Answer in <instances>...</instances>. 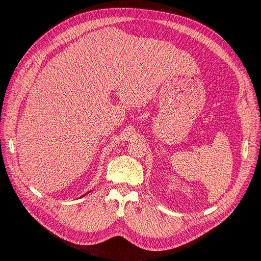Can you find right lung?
I'll return each instance as SVG.
<instances>
[{
    "mask_svg": "<svg viewBox=\"0 0 261 261\" xmlns=\"http://www.w3.org/2000/svg\"><path fill=\"white\" fill-rule=\"evenodd\" d=\"M91 191H92V190H90V191H88V193H87V194H85V195H84V196H86V195H88V194H90V193H91ZM84 196H82V197H84Z\"/></svg>",
    "mask_w": 261,
    "mask_h": 261,
    "instance_id": "add662e5",
    "label": "right lung"
}]
</instances>
